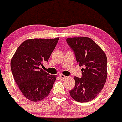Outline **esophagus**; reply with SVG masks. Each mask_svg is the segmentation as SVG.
<instances>
[{
	"mask_svg": "<svg viewBox=\"0 0 122 122\" xmlns=\"http://www.w3.org/2000/svg\"><path fill=\"white\" fill-rule=\"evenodd\" d=\"M59 77H60V78H61V79H62V80H64V79H65V78H67L66 76H64V75H62V74H61V75H59Z\"/></svg>",
	"mask_w": 122,
	"mask_h": 122,
	"instance_id": "obj_1",
	"label": "esophagus"
}]
</instances>
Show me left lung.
Here are the masks:
<instances>
[{
	"label": "left lung",
	"mask_w": 122,
	"mask_h": 122,
	"mask_svg": "<svg viewBox=\"0 0 122 122\" xmlns=\"http://www.w3.org/2000/svg\"><path fill=\"white\" fill-rule=\"evenodd\" d=\"M75 52L77 63L82 68V78L75 76V86L70 91L72 98L78 102L93 100L103 88L107 78L105 53L92 39L70 37L66 39Z\"/></svg>",
	"instance_id": "1"
}]
</instances>
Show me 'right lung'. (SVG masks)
Here are the masks:
<instances>
[{
	"instance_id": "1",
	"label": "right lung",
	"mask_w": 122,
	"mask_h": 122,
	"mask_svg": "<svg viewBox=\"0 0 122 122\" xmlns=\"http://www.w3.org/2000/svg\"><path fill=\"white\" fill-rule=\"evenodd\" d=\"M54 39H30L19 46L10 61L15 83L27 98L39 102L50 93L56 75L46 73L41 67L47 62L58 43Z\"/></svg>"
}]
</instances>
